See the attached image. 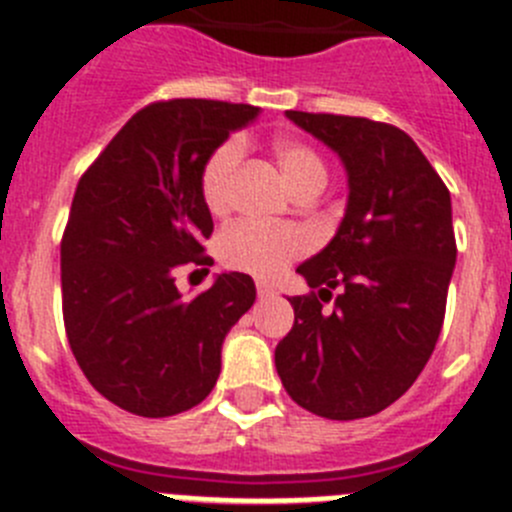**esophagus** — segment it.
I'll use <instances>...</instances> for the list:
<instances>
[{"mask_svg": "<svg viewBox=\"0 0 512 512\" xmlns=\"http://www.w3.org/2000/svg\"><path fill=\"white\" fill-rule=\"evenodd\" d=\"M256 289H259V297H261V300H266V297H274V295H277V289L271 287V284H266V282L256 284Z\"/></svg>", "mask_w": 512, "mask_h": 512, "instance_id": "34e87169", "label": "esophagus"}]
</instances>
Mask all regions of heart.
<instances>
[{
	"label": "heart",
	"mask_w": 512,
	"mask_h": 512,
	"mask_svg": "<svg viewBox=\"0 0 512 512\" xmlns=\"http://www.w3.org/2000/svg\"><path fill=\"white\" fill-rule=\"evenodd\" d=\"M274 158L287 179L292 192L310 187V184H323L328 179L323 158L312 151L307 143L295 138L274 140ZM243 156V143L238 138L225 140L217 146L212 156L207 158L202 169L200 189L207 210L220 215L230 205V182L233 171ZM307 238L297 228H282V225H261V223H238L225 230L217 241V253L225 266L235 271H246L253 277H274L292 259L305 253Z\"/></svg>",
	"instance_id": "obj_1"
}]
</instances>
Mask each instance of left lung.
Wrapping results in <instances>:
<instances>
[{
    "instance_id": "obj_1",
    "label": "left lung",
    "mask_w": 512,
    "mask_h": 512,
    "mask_svg": "<svg viewBox=\"0 0 512 512\" xmlns=\"http://www.w3.org/2000/svg\"><path fill=\"white\" fill-rule=\"evenodd\" d=\"M341 158L343 220L297 266L310 295L274 351L284 390L330 420L369 418L410 390L436 348L456 266L451 194L415 140L366 117L287 110ZM339 292L333 313L322 302Z\"/></svg>"
}]
</instances>
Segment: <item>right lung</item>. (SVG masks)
Instances as JSON below:
<instances>
[{
	"label": "right lung",
	"mask_w": 512,
	"mask_h": 512,
	"mask_svg": "<svg viewBox=\"0 0 512 512\" xmlns=\"http://www.w3.org/2000/svg\"><path fill=\"white\" fill-rule=\"evenodd\" d=\"M256 117L259 107L215 99L148 104L81 176L61 241L63 323L84 377L117 408L169 418L220 377L223 341L256 284L225 271L184 297L174 269L212 264L202 169Z\"/></svg>",
	"instance_id": "right-lung-1"
}]
</instances>
